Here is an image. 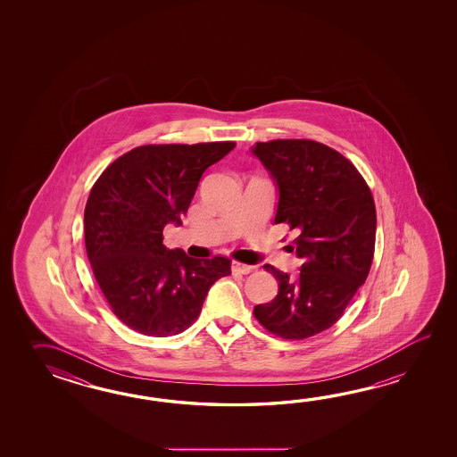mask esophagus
Here are the masks:
<instances>
[{
	"instance_id": "esophagus-1",
	"label": "esophagus",
	"mask_w": 457,
	"mask_h": 457,
	"mask_svg": "<svg viewBox=\"0 0 457 457\" xmlns=\"http://www.w3.org/2000/svg\"><path fill=\"white\" fill-rule=\"evenodd\" d=\"M254 270H256V266H252V264H243V262H232V271L237 272V274H250Z\"/></svg>"
}]
</instances>
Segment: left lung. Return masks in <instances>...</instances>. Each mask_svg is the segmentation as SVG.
I'll return each instance as SVG.
<instances>
[{"mask_svg": "<svg viewBox=\"0 0 457 457\" xmlns=\"http://www.w3.org/2000/svg\"><path fill=\"white\" fill-rule=\"evenodd\" d=\"M279 191L274 224L299 233L291 250L303 260L297 279L264 264L278 295L254 305L262 327L286 340L330 328L370 274L376 205L350 160L313 140H271L252 148Z\"/></svg>", "mask_w": 457, "mask_h": 457, "instance_id": "1", "label": "left lung"}]
</instances>
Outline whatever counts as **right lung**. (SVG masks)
Here are the masks:
<instances>
[{"mask_svg": "<svg viewBox=\"0 0 457 457\" xmlns=\"http://www.w3.org/2000/svg\"><path fill=\"white\" fill-rule=\"evenodd\" d=\"M233 142L137 146L107 166L85 207L87 260L117 319L146 337H171L199 317L230 260L189 258L163 245L181 225L205 170Z\"/></svg>", "mask_w": 457, "mask_h": 457, "instance_id": "1", "label": "right lung"}]
</instances>
